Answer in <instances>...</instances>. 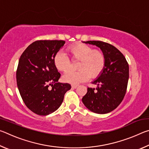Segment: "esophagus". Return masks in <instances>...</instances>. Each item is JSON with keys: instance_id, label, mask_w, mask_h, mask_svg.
<instances>
[{"instance_id": "1", "label": "esophagus", "mask_w": 149, "mask_h": 149, "mask_svg": "<svg viewBox=\"0 0 149 149\" xmlns=\"http://www.w3.org/2000/svg\"><path fill=\"white\" fill-rule=\"evenodd\" d=\"M78 85H72V88H73V89H76Z\"/></svg>"}]
</instances>
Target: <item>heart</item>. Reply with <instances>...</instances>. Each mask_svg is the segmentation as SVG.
<instances>
[{"label": "heart", "mask_w": 149, "mask_h": 149, "mask_svg": "<svg viewBox=\"0 0 149 149\" xmlns=\"http://www.w3.org/2000/svg\"><path fill=\"white\" fill-rule=\"evenodd\" d=\"M70 56L74 60H78L77 71L67 72L63 80L73 85H77L87 81L91 77H97L102 72L105 66V56L101 50H94L91 47L83 43H76L67 49ZM55 67L60 72H65L70 69V61L62 52H58L54 58Z\"/></svg>", "instance_id": "b5f03b06"}]
</instances>
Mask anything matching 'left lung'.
I'll list each match as a JSON object with an SVG mask.
<instances>
[{
  "label": "left lung",
  "mask_w": 149,
  "mask_h": 149,
  "mask_svg": "<svg viewBox=\"0 0 149 149\" xmlns=\"http://www.w3.org/2000/svg\"><path fill=\"white\" fill-rule=\"evenodd\" d=\"M95 45L105 56V66L97 79V85L87 88L82 102L88 109L97 114H107L116 109L124 98L129 79V65L125 56L113 45L100 41L84 42Z\"/></svg>",
  "instance_id": "left-lung-1"
}]
</instances>
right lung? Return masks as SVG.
Segmentation results:
<instances>
[{
  "label": "right lung",
  "mask_w": 149,
  "mask_h": 149,
  "mask_svg": "<svg viewBox=\"0 0 149 149\" xmlns=\"http://www.w3.org/2000/svg\"><path fill=\"white\" fill-rule=\"evenodd\" d=\"M64 44L62 40L36 41L19 58L17 87L25 104L36 114L47 116L56 111L62 104L65 93L71 89L69 84L58 82L60 74L54 64L55 55Z\"/></svg>",
  "instance_id": "add662e5"
}]
</instances>
